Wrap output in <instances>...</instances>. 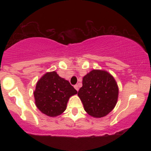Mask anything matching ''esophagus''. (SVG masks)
I'll return each mask as SVG.
<instances>
[{"mask_svg": "<svg viewBox=\"0 0 151 151\" xmlns=\"http://www.w3.org/2000/svg\"><path fill=\"white\" fill-rule=\"evenodd\" d=\"M74 88H75V89L77 90V91H79V86L77 85V84H76V85H74Z\"/></svg>", "mask_w": 151, "mask_h": 151, "instance_id": "1", "label": "esophagus"}]
</instances>
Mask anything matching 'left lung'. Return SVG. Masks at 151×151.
<instances>
[{
	"mask_svg": "<svg viewBox=\"0 0 151 151\" xmlns=\"http://www.w3.org/2000/svg\"><path fill=\"white\" fill-rule=\"evenodd\" d=\"M119 88L114 78L106 71L93 70L83 77L78 96L90 116L101 118L116 104Z\"/></svg>",
	"mask_w": 151,
	"mask_h": 151,
	"instance_id": "obj_1",
	"label": "left lung"
}]
</instances>
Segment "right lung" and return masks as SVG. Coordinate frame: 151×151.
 <instances>
[{
    "mask_svg": "<svg viewBox=\"0 0 151 151\" xmlns=\"http://www.w3.org/2000/svg\"><path fill=\"white\" fill-rule=\"evenodd\" d=\"M77 91L56 72L46 73L36 84L34 96L35 104L48 116H57L65 111L69 99Z\"/></svg>",
    "mask_w": 151,
    "mask_h": 151,
    "instance_id": "1",
    "label": "right lung"
}]
</instances>
